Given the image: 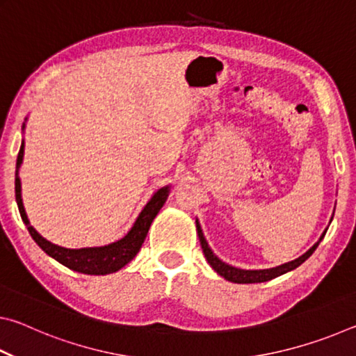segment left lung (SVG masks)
Instances as JSON below:
<instances>
[{"label": "left lung", "mask_w": 356, "mask_h": 356, "mask_svg": "<svg viewBox=\"0 0 356 356\" xmlns=\"http://www.w3.org/2000/svg\"><path fill=\"white\" fill-rule=\"evenodd\" d=\"M331 220H333V216H331ZM330 220V222H331ZM196 231H197V237H200V242L202 246V252L204 256H206L207 262L210 264V267H212L216 273L222 278L231 281V282H237V284H251V282H265V281H270L276 278V276H281L287 272H292L297 267H300L301 264H303L306 259H308L312 252L316 251V248L318 246V243L322 242V238L325 237V234H327V229H325L323 234L321 236V238L317 240V242L311 246V248L305 252V254H301L300 257L293 259L291 262H286L282 265H278V267H273V268H264V270H243V268H237V267H232V265H229L226 262H222L221 259L215 254L210 248L206 237H204L202 234V229L200 221L196 220Z\"/></svg>", "instance_id": "1"}]
</instances>
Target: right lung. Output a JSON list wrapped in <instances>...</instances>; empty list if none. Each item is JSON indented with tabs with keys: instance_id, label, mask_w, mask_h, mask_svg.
<instances>
[{
	"instance_id": "add662e5",
	"label": "right lung",
	"mask_w": 356,
	"mask_h": 356,
	"mask_svg": "<svg viewBox=\"0 0 356 356\" xmlns=\"http://www.w3.org/2000/svg\"><path fill=\"white\" fill-rule=\"evenodd\" d=\"M22 130H25V122H23ZM23 154H25V141H22L19 155H17V166H15V201H17V206H19L22 220L26 225L34 242L38 243L48 256L78 273L110 275L125 267V265H127L131 259L138 254V251L141 250V245L144 243V238L147 236L150 225H152L156 213L160 212V209L163 207V204L166 202L171 191L170 185L161 186L160 190H156L152 195V197L149 200V202L144 206L140 215H138V218L135 220L134 226L130 227V231L125 234L122 238L116 240V242L108 243L105 246H92V248H80V250L64 248V246L48 242L47 238L42 237L28 220V215L25 212V207H23V201H22V182L19 177V171L23 161Z\"/></svg>"
}]
</instances>
